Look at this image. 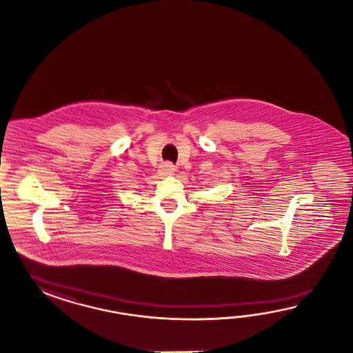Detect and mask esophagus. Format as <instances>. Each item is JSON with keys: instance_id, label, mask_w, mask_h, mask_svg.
Here are the masks:
<instances>
[{"instance_id": "34e87169", "label": "esophagus", "mask_w": 353, "mask_h": 353, "mask_svg": "<svg viewBox=\"0 0 353 353\" xmlns=\"http://www.w3.org/2000/svg\"><path fill=\"white\" fill-rule=\"evenodd\" d=\"M174 171H176V167L173 165V164H171V163H167L164 167H163V173L164 174H173L174 173Z\"/></svg>"}]
</instances>
